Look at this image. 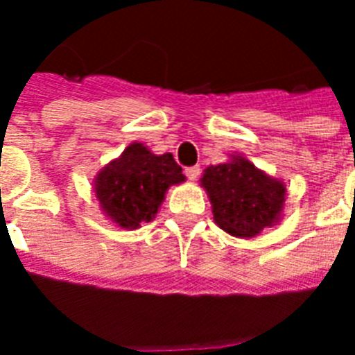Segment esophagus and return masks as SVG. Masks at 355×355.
<instances>
[{
  "label": "esophagus",
  "instance_id": "1",
  "mask_svg": "<svg viewBox=\"0 0 355 355\" xmlns=\"http://www.w3.org/2000/svg\"><path fill=\"white\" fill-rule=\"evenodd\" d=\"M186 177L189 178V180H197V178H199V175H200V167L199 166H193V167H188V169H186Z\"/></svg>",
  "mask_w": 355,
  "mask_h": 355
}]
</instances>
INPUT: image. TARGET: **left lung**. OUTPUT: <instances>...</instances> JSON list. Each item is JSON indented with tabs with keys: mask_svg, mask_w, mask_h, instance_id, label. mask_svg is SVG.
<instances>
[{
	"mask_svg": "<svg viewBox=\"0 0 355 355\" xmlns=\"http://www.w3.org/2000/svg\"><path fill=\"white\" fill-rule=\"evenodd\" d=\"M200 186L210 197L214 221L236 237H256L280 221L286 184L254 166L241 155L206 167Z\"/></svg>",
	"mask_w": 355,
	"mask_h": 355,
	"instance_id": "left-lung-1",
	"label": "left lung"
}]
</instances>
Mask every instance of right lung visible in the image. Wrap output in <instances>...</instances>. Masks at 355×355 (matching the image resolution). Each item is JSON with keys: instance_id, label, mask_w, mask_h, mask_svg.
Listing matches in <instances>:
<instances>
[{"instance_id": "add662e5", "label": "right lung", "mask_w": 355, "mask_h": 355, "mask_svg": "<svg viewBox=\"0 0 355 355\" xmlns=\"http://www.w3.org/2000/svg\"><path fill=\"white\" fill-rule=\"evenodd\" d=\"M184 180L182 167L171 153L153 155L144 144L134 141L99 171L94 191L108 219L136 230L155 219L169 186Z\"/></svg>"}]
</instances>
